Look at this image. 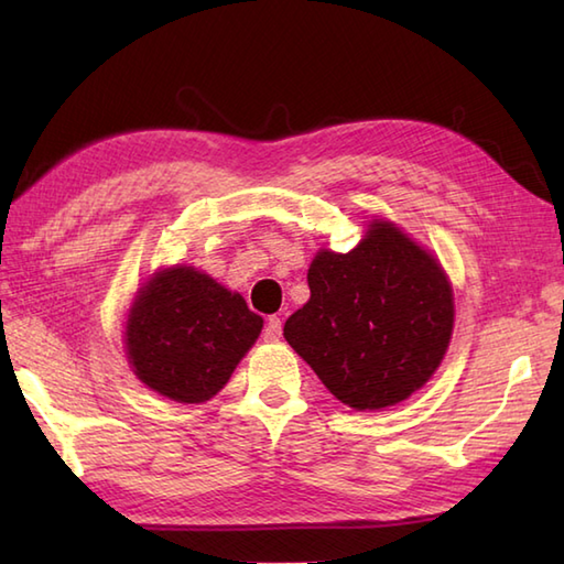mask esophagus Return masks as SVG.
Returning <instances> with one entry per match:
<instances>
[{"instance_id":"1","label":"esophagus","mask_w":564,"mask_h":564,"mask_svg":"<svg viewBox=\"0 0 564 564\" xmlns=\"http://www.w3.org/2000/svg\"><path fill=\"white\" fill-rule=\"evenodd\" d=\"M281 334H283L281 317H269L267 327H263V341H279Z\"/></svg>"}]
</instances>
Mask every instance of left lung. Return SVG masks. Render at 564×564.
Returning <instances> with one entry per match:
<instances>
[{
    "label": "left lung",
    "mask_w": 564,
    "mask_h": 564,
    "mask_svg": "<svg viewBox=\"0 0 564 564\" xmlns=\"http://www.w3.org/2000/svg\"><path fill=\"white\" fill-rule=\"evenodd\" d=\"M310 301L283 337L325 388L358 412L410 398L436 373L453 334V289L438 259L373 220L349 254L319 249Z\"/></svg>",
    "instance_id": "8db88e82"
}]
</instances>
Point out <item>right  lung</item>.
<instances>
[{"instance_id":"add662e5","label":"right lung","mask_w":564,"mask_h":564,"mask_svg":"<svg viewBox=\"0 0 564 564\" xmlns=\"http://www.w3.org/2000/svg\"><path fill=\"white\" fill-rule=\"evenodd\" d=\"M245 297L194 267L158 271L142 285L126 322L133 373L174 402L218 394L261 334Z\"/></svg>"}]
</instances>
